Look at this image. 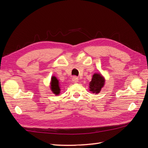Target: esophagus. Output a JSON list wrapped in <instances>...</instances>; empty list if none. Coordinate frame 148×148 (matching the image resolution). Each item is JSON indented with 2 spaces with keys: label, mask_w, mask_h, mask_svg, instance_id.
Returning a JSON list of instances; mask_svg holds the SVG:
<instances>
[{
  "label": "esophagus",
  "mask_w": 148,
  "mask_h": 148,
  "mask_svg": "<svg viewBox=\"0 0 148 148\" xmlns=\"http://www.w3.org/2000/svg\"><path fill=\"white\" fill-rule=\"evenodd\" d=\"M78 80H79L78 78L77 77H73V78H72V82L73 83H78Z\"/></svg>",
  "instance_id": "obj_1"
}]
</instances>
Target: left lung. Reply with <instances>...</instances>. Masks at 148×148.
Instances as JSON below:
<instances>
[{
    "mask_svg": "<svg viewBox=\"0 0 148 148\" xmlns=\"http://www.w3.org/2000/svg\"><path fill=\"white\" fill-rule=\"evenodd\" d=\"M105 78L99 73H96L92 75L91 81L89 83V91L92 93L98 94L105 84Z\"/></svg>",
    "mask_w": 148,
    "mask_h": 148,
    "instance_id": "obj_1",
    "label": "left lung"
}]
</instances>
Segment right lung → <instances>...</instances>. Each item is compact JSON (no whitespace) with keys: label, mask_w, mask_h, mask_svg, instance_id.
<instances>
[{"label":"right lung","mask_w":148,"mask_h":148,"mask_svg":"<svg viewBox=\"0 0 148 148\" xmlns=\"http://www.w3.org/2000/svg\"><path fill=\"white\" fill-rule=\"evenodd\" d=\"M51 84V89L52 92L56 96L59 95L60 92V83L59 80L57 78L54 77V76H52L51 78V81L50 83Z\"/></svg>","instance_id":"right-lung-1"}]
</instances>
